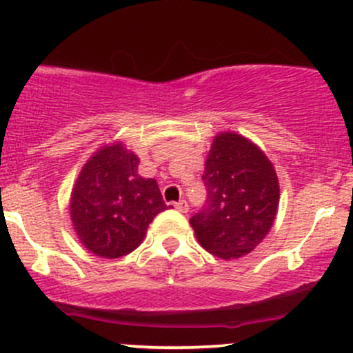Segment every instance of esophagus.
<instances>
[{
	"mask_svg": "<svg viewBox=\"0 0 353 353\" xmlns=\"http://www.w3.org/2000/svg\"><path fill=\"white\" fill-rule=\"evenodd\" d=\"M173 207H175L178 212H181V214H187V212H188V203H187V200H180V202L173 203Z\"/></svg>",
	"mask_w": 353,
	"mask_h": 353,
	"instance_id": "esophagus-1",
	"label": "esophagus"
}]
</instances>
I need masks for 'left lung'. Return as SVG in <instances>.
<instances>
[{"mask_svg": "<svg viewBox=\"0 0 353 353\" xmlns=\"http://www.w3.org/2000/svg\"><path fill=\"white\" fill-rule=\"evenodd\" d=\"M205 207L190 219L199 244L222 259L245 256L268 236L279 181L264 151L237 132L215 136L202 176Z\"/></svg>", "mask_w": 353, "mask_h": 353, "instance_id": "8db88e82", "label": "left lung"}]
</instances>
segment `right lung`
I'll list each match as a JSON object with an SVG mask.
<instances>
[{
  "label": "right lung",
  "mask_w": 353,
  "mask_h": 353,
  "mask_svg": "<svg viewBox=\"0 0 353 353\" xmlns=\"http://www.w3.org/2000/svg\"><path fill=\"white\" fill-rule=\"evenodd\" d=\"M138 165L139 158L116 141L96 151L75 180L72 223L96 256L116 259L132 252L151 221L168 208L157 180L139 176Z\"/></svg>",
  "instance_id": "add662e5"
}]
</instances>
